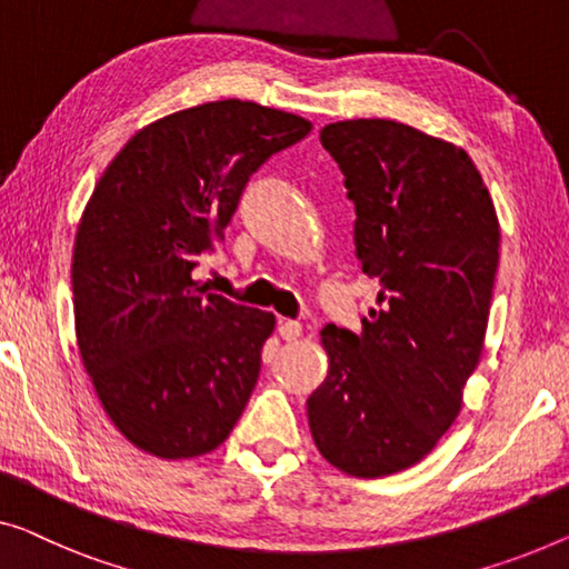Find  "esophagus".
Returning a JSON list of instances; mask_svg holds the SVG:
<instances>
[{"label":"esophagus","mask_w":569,"mask_h":569,"mask_svg":"<svg viewBox=\"0 0 569 569\" xmlns=\"http://www.w3.org/2000/svg\"><path fill=\"white\" fill-rule=\"evenodd\" d=\"M278 335H281L286 342H296L303 335V325L301 321H293V319H281L278 321Z\"/></svg>","instance_id":"34e87169"}]
</instances>
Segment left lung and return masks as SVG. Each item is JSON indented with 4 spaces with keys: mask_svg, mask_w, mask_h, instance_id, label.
<instances>
[{
    "mask_svg": "<svg viewBox=\"0 0 569 569\" xmlns=\"http://www.w3.org/2000/svg\"><path fill=\"white\" fill-rule=\"evenodd\" d=\"M321 146L355 203V258L380 283L362 332L327 325L309 396L319 452L355 478L423 460L478 368L498 270L496 207L462 148L393 120L327 124Z\"/></svg>",
    "mask_w": 569,
    "mask_h": 569,
    "instance_id": "obj_1",
    "label": "left lung"
}]
</instances>
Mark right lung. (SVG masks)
Here are the masks:
<instances>
[{
	"instance_id": "obj_1",
	"label": "right lung",
	"mask_w": 569,
	"mask_h": 569,
	"mask_svg": "<svg viewBox=\"0 0 569 569\" xmlns=\"http://www.w3.org/2000/svg\"><path fill=\"white\" fill-rule=\"evenodd\" d=\"M303 117L224 99L152 122L117 152L76 230V342L124 439L163 460L230 437L260 376L270 311L193 268L224 240L250 176L307 138Z\"/></svg>"
}]
</instances>
